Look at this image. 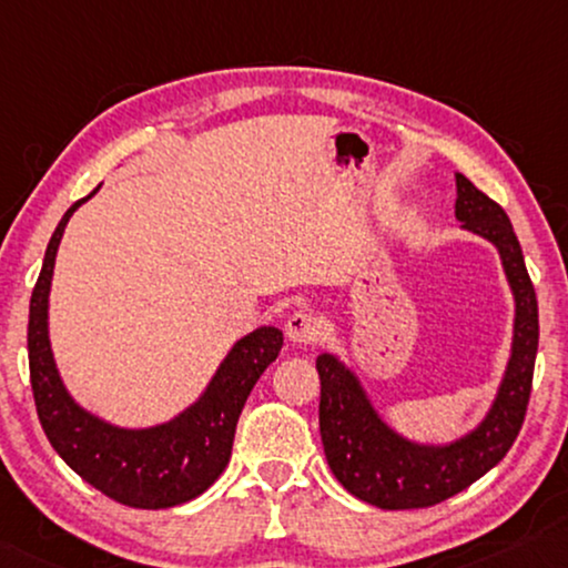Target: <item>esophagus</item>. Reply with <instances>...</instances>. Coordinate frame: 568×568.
<instances>
[{"label": "esophagus", "instance_id": "esophagus-1", "mask_svg": "<svg viewBox=\"0 0 568 568\" xmlns=\"http://www.w3.org/2000/svg\"><path fill=\"white\" fill-rule=\"evenodd\" d=\"M285 334L293 345H316L318 337H322V322L308 311H295V314L287 318Z\"/></svg>", "mask_w": 568, "mask_h": 568}]
</instances>
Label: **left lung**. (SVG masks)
<instances>
[{"mask_svg": "<svg viewBox=\"0 0 568 568\" xmlns=\"http://www.w3.org/2000/svg\"><path fill=\"white\" fill-rule=\"evenodd\" d=\"M455 219L463 229L497 246L517 303L513 357L489 417L453 445L425 447L406 443L378 419L361 383L345 371V365L332 355L316 361L322 378L318 429L326 463L349 494L381 509L433 507L468 489L505 458L520 435L530 402L538 353V298L527 275L520 242L499 203L484 195L463 174H455Z\"/></svg>", "mask_w": 568, "mask_h": 568, "instance_id": "1", "label": "left lung"}]
</instances>
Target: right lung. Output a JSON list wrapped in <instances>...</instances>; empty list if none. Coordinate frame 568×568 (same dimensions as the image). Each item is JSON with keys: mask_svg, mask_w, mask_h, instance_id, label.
Instances as JSON below:
<instances>
[{"mask_svg": "<svg viewBox=\"0 0 568 568\" xmlns=\"http://www.w3.org/2000/svg\"><path fill=\"white\" fill-rule=\"evenodd\" d=\"M94 193L98 187L63 213L48 242L41 275L30 295L28 361L36 412L48 443L63 463L105 497L135 509L178 507L201 497L223 474L231 458L239 414L265 367L281 355L283 332L262 326L236 342L201 402L166 425L121 429L79 409L63 388L51 355L48 291L63 229L71 213Z\"/></svg>", "mask_w": 568, "mask_h": 568, "instance_id": "add662e5", "label": "right lung"}]
</instances>
